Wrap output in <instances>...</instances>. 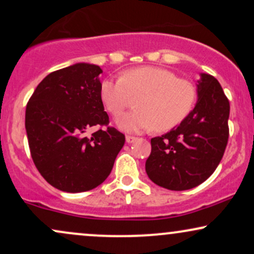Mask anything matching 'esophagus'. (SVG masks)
I'll use <instances>...</instances> for the list:
<instances>
[{"label":"esophagus","instance_id":"esophagus-1","mask_svg":"<svg viewBox=\"0 0 254 254\" xmlns=\"http://www.w3.org/2000/svg\"><path fill=\"white\" fill-rule=\"evenodd\" d=\"M137 137H135V136H130V135H127V143H133V142H136L137 141Z\"/></svg>","mask_w":254,"mask_h":254}]
</instances>
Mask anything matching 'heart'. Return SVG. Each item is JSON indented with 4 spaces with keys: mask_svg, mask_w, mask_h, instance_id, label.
I'll use <instances>...</instances> for the list:
<instances>
[{
    "mask_svg": "<svg viewBox=\"0 0 254 254\" xmlns=\"http://www.w3.org/2000/svg\"><path fill=\"white\" fill-rule=\"evenodd\" d=\"M100 99L113 117H118L131 97L142 94L136 101L137 111L122 116L117 125L136 132L155 129L167 132L176 129L190 116L197 103V87L188 78L160 66H139L124 71L121 78H104Z\"/></svg>",
    "mask_w": 254,
    "mask_h": 254,
    "instance_id": "b5f03b06",
    "label": "heart"
}]
</instances>
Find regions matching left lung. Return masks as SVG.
<instances>
[{
    "label": "left lung",
    "mask_w": 254,
    "mask_h": 254,
    "mask_svg": "<svg viewBox=\"0 0 254 254\" xmlns=\"http://www.w3.org/2000/svg\"><path fill=\"white\" fill-rule=\"evenodd\" d=\"M198 101L176 129L150 139L145 172L153 183L173 191L200 185L216 170L228 143L229 101L214 76L200 74Z\"/></svg>",
    "instance_id": "obj_1"
}]
</instances>
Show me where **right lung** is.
<instances>
[{
	"label": "right lung",
	"mask_w": 254,
	"mask_h": 254,
	"mask_svg": "<svg viewBox=\"0 0 254 254\" xmlns=\"http://www.w3.org/2000/svg\"><path fill=\"white\" fill-rule=\"evenodd\" d=\"M101 72L88 63L51 72L26 106L32 159L44 179L61 191H89L104 183L125 143L123 133L109 127L99 92Z\"/></svg>",
	"instance_id": "obj_1"
}]
</instances>
